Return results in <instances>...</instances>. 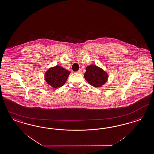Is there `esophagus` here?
I'll list each match as a JSON object with an SVG mask.
<instances>
[{"label": "esophagus", "mask_w": 154, "mask_h": 154, "mask_svg": "<svg viewBox=\"0 0 154 154\" xmlns=\"http://www.w3.org/2000/svg\"><path fill=\"white\" fill-rule=\"evenodd\" d=\"M76 72H77V73H78V74H82V70L81 69H79Z\"/></svg>", "instance_id": "34e87169"}]
</instances>
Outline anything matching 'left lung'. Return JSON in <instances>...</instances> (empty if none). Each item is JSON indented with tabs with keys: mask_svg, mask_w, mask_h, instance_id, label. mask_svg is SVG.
Wrapping results in <instances>:
<instances>
[{
	"mask_svg": "<svg viewBox=\"0 0 154 154\" xmlns=\"http://www.w3.org/2000/svg\"><path fill=\"white\" fill-rule=\"evenodd\" d=\"M84 77L91 85L99 87L106 82L108 75L102 69L95 65H91L87 67Z\"/></svg>",
	"mask_w": 154,
	"mask_h": 154,
	"instance_id": "obj_1",
	"label": "left lung"
}]
</instances>
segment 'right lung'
Instances as JSON below:
<instances>
[{
  "label": "right lung",
  "mask_w": 154,
  "mask_h": 154,
  "mask_svg": "<svg viewBox=\"0 0 154 154\" xmlns=\"http://www.w3.org/2000/svg\"><path fill=\"white\" fill-rule=\"evenodd\" d=\"M70 72L62 67L57 66L51 67L46 72L47 83L54 88L60 87L64 85Z\"/></svg>",
  "instance_id": "add662e5"
}]
</instances>
